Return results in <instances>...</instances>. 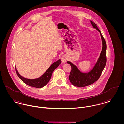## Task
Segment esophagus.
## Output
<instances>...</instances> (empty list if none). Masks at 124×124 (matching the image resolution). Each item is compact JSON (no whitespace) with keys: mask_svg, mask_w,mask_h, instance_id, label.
<instances>
[{"mask_svg":"<svg viewBox=\"0 0 124 124\" xmlns=\"http://www.w3.org/2000/svg\"><path fill=\"white\" fill-rule=\"evenodd\" d=\"M67 60V57L65 55H64L62 56L61 57V61H62V62L63 63H65L66 62Z\"/></svg>","mask_w":124,"mask_h":124,"instance_id":"obj_1","label":"esophagus"}]
</instances>
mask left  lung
I'll use <instances>...</instances> for the list:
<instances>
[{
    "mask_svg": "<svg viewBox=\"0 0 124 124\" xmlns=\"http://www.w3.org/2000/svg\"><path fill=\"white\" fill-rule=\"evenodd\" d=\"M93 27L96 28L100 33L102 39V48L100 57L95 65L94 67L89 72L87 73H81L78 69L76 66L70 61L67 63L69 64L72 67V70L69 77V80L72 84L77 87H82L90 85L96 82L100 77L103 70L104 68L107 63L106 57V49L107 44L102 35L94 23L90 21Z\"/></svg>",
    "mask_w": 124,
    "mask_h": 124,
    "instance_id": "8db88e82",
    "label": "left lung"
}]
</instances>
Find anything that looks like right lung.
Returning a JSON list of instances; mask_svg holds the SVG:
<instances>
[{
  "label": "right lung",
  "mask_w": 124,
  "mask_h": 124,
  "mask_svg": "<svg viewBox=\"0 0 124 124\" xmlns=\"http://www.w3.org/2000/svg\"><path fill=\"white\" fill-rule=\"evenodd\" d=\"M61 63V61L60 59H59L56 62L54 63L41 77L36 79H29L23 77L19 74L16 68V71L17 76L24 83L31 87L40 88L44 87L47 84L51 78V77L54 70L58 67Z\"/></svg>",
  "instance_id": "obj_1"
}]
</instances>
